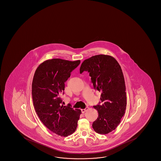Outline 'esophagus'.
Masks as SVG:
<instances>
[{"label":"esophagus","mask_w":161,"mask_h":161,"mask_svg":"<svg viewBox=\"0 0 161 161\" xmlns=\"http://www.w3.org/2000/svg\"><path fill=\"white\" fill-rule=\"evenodd\" d=\"M88 109H89V107H86V108H85V109H82L81 112L82 114H84L85 112H86V111H87L88 110Z\"/></svg>","instance_id":"obj_1"}]
</instances>
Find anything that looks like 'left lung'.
<instances>
[{
    "instance_id": "left-lung-1",
    "label": "left lung",
    "mask_w": 161,
    "mask_h": 161,
    "mask_svg": "<svg viewBox=\"0 0 161 161\" xmlns=\"http://www.w3.org/2000/svg\"><path fill=\"white\" fill-rule=\"evenodd\" d=\"M87 71L94 89L101 92L100 105L94 106L98 117L92 123L97 134H107L121 122L126 106V92L121 67L111 55L99 54L85 59L80 73Z\"/></svg>"
}]
</instances>
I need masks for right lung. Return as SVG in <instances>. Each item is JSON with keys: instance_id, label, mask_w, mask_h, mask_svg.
I'll list each match as a JSON object with an SVG mask.
<instances>
[{"instance_id": "right-lung-1", "label": "right lung", "mask_w": 161, "mask_h": 161, "mask_svg": "<svg viewBox=\"0 0 161 161\" xmlns=\"http://www.w3.org/2000/svg\"><path fill=\"white\" fill-rule=\"evenodd\" d=\"M80 61L53 58L43 62L35 72L32 97L35 109L42 124L61 136L72 134L76 129L81 111L64 106L60 94L64 82Z\"/></svg>"}]
</instances>
